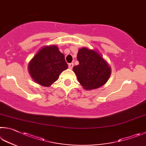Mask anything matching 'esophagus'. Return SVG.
Returning a JSON list of instances; mask_svg holds the SVG:
<instances>
[{
  "instance_id": "34e87169",
  "label": "esophagus",
  "mask_w": 146,
  "mask_h": 146,
  "mask_svg": "<svg viewBox=\"0 0 146 146\" xmlns=\"http://www.w3.org/2000/svg\"><path fill=\"white\" fill-rule=\"evenodd\" d=\"M74 66V63H69L68 64V68L70 69H72L73 68Z\"/></svg>"
}]
</instances>
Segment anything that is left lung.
Here are the masks:
<instances>
[{
  "label": "left lung",
  "instance_id": "8db88e82",
  "mask_svg": "<svg viewBox=\"0 0 146 146\" xmlns=\"http://www.w3.org/2000/svg\"><path fill=\"white\" fill-rule=\"evenodd\" d=\"M79 65L73 67L79 83L86 90L103 86L111 75V67L98 51L83 47L77 56Z\"/></svg>",
  "mask_w": 146,
  "mask_h": 146
}]
</instances>
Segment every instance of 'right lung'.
Instances as JSON below:
<instances>
[{"label":"right lung","instance_id":"add662e5","mask_svg":"<svg viewBox=\"0 0 146 146\" xmlns=\"http://www.w3.org/2000/svg\"><path fill=\"white\" fill-rule=\"evenodd\" d=\"M68 68L65 56L56 45L45 46L38 51L28 64L29 74L35 83L48 87Z\"/></svg>","mask_w":146,"mask_h":146}]
</instances>
